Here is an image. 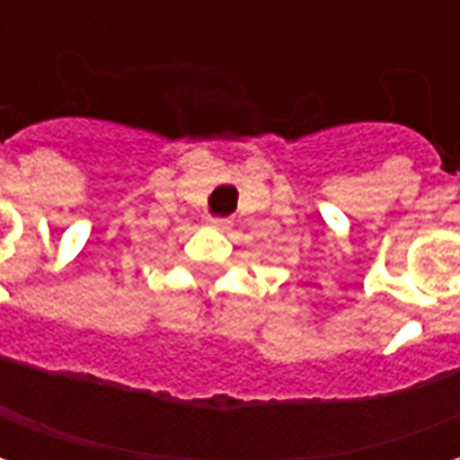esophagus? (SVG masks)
<instances>
[{
    "label": "esophagus",
    "instance_id": "obj_1",
    "mask_svg": "<svg viewBox=\"0 0 460 460\" xmlns=\"http://www.w3.org/2000/svg\"><path fill=\"white\" fill-rule=\"evenodd\" d=\"M211 224H214V226H224V224H226V219H221V217H211Z\"/></svg>",
    "mask_w": 460,
    "mask_h": 460
}]
</instances>
